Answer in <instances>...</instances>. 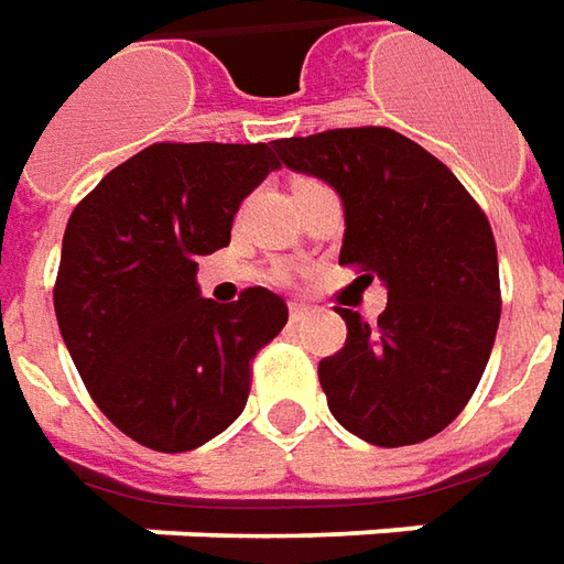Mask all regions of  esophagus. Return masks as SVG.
Here are the masks:
<instances>
[{
  "label": "esophagus",
  "instance_id": "obj_1",
  "mask_svg": "<svg viewBox=\"0 0 564 564\" xmlns=\"http://www.w3.org/2000/svg\"><path fill=\"white\" fill-rule=\"evenodd\" d=\"M308 314H312V308H308L305 302H290V321H293V324L305 321Z\"/></svg>",
  "mask_w": 564,
  "mask_h": 564
}]
</instances>
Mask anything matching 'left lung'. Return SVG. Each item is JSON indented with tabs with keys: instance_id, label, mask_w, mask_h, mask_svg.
I'll list each match as a JSON object with an SVG mask.
<instances>
[{
	"instance_id": "1",
	"label": "left lung",
	"mask_w": 564,
	"mask_h": 564,
	"mask_svg": "<svg viewBox=\"0 0 564 564\" xmlns=\"http://www.w3.org/2000/svg\"><path fill=\"white\" fill-rule=\"evenodd\" d=\"M274 151L339 194V265L389 290L377 327L339 308L346 346L317 367L336 423L379 447L438 435L473 398L500 324L488 218L442 160L382 126L281 138Z\"/></svg>"
}]
</instances>
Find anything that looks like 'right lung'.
<instances>
[{"label":"right lung","instance_id":"add662e5","mask_svg":"<svg viewBox=\"0 0 564 564\" xmlns=\"http://www.w3.org/2000/svg\"><path fill=\"white\" fill-rule=\"evenodd\" d=\"M281 170L271 144H151L73 209L55 283L64 346L107 420L144 447L194 451L250 398V361L286 324L265 286L218 305L197 259L231 243L243 197Z\"/></svg>","mask_w":564,"mask_h":564}]
</instances>
